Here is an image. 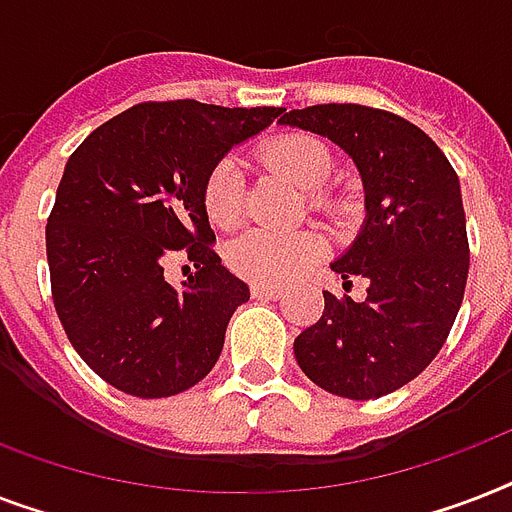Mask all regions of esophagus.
Returning <instances> with one entry per match:
<instances>
[{
    "mask_svg": "<svg viewBox=\"0 0 512 512\" xmlns=\"http://www.w3.org/2000/svg\"><path fill=\"white\" fill-rule=\"evenodd\" d=\"M249 292H252V297H255V300H279L284 289L273 287V284H252V287H249Z\"/></svg>",
    "mask_w": 512,
    "mask_h": 512,
    "instance_id": "34e87169",
    "label": "esophagus"
}]
</instances>
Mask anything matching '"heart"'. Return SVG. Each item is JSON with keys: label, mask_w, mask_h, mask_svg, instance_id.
Listing matches in <instances>:
<instances>
[{"label": "heart", "mask_w": 512, "mask_h": 512, "mask_svg": "<svg viewBox=\"0 0 512 512\" xmlns=\"http://www.w3.org/2000/svg\"><path fill=\"white\" fill-rule=\"evenodd\" d=\"M265 167L281 172L303 191H311L313 207H324L327 199L321 196L324 185L335 172V156L327 143H321L313 135H281L263 148L260 154ZM204 212L217 228H231L239 223L244 212V177H241L236 159H220L209 170L204 188H201ZM324 239L319 233L297 231L279 233L252 228L228 244L225 263L231 265L233 273L241 279L255 284H284L295 279L324 255Z\"/></svg>", "instance_id": "1"}]
</instances>
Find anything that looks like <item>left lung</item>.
Listing matches in <instances>:
<instances>
[{
  "label": "left lung",
  "mask_w": 512,
  "mask_h": 512,
  "mask_svg": "<svg viewBox=\"0 0 512 512\" xmlns=\"http://www.w3.org/2000/svg\"><path fill=\"white\" fill-rule=\"evenodd\" d=\"M281 124L337 143L366 191L364 228L332 263L342 279L369 281L366 297L324 292L321 319L295 340L297 364L335 396H388L438 356L462 305L470 247L460 177L417 124L382 108L321 103Z\"/></svg>",
  "instance_id": "left-lung-1"
}]
</instances>
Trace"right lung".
I'll return each instance as SVG.
<instances>
[{
	"label": "right lung",
	"mask_w": 512,
	"mask_h": 512,
	"mask_svg": "<svg viewBox=\"0 0 512 512\" xmlns=\"http://www.w3.org/2000/svg\"><path fill=\"white\" fill-rule=\"evenodd\" d=\"M281 111L148 100L71 154L47 217L52 303L76 353L108 385L167 398L215 366L249 287L212 247L201 188L228 148ZM175 256L197 268L183 290L163 279Z\"/></svg>",
	"instance_id": "1"
}]
</instances>
